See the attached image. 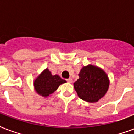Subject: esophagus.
<instances>
[{"label":"esophagus","mask_w":134,"mask_h":134,"mask_svg":"<svg viewBox=\"0 0 134 134\" xmlns=\"http://www.w3.org/2000/svg\"><path fill=\"white\" fill-rule=\"evenodd\" d=\"M67 81L68 82V83H72L73 80H72V79L71 78H69L68 79H67Z\"/></svg>","instance_id":"esophagus-1"}]
</instances>
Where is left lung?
Segmentation results:
<instances>
[{
	"label": "left lung",
	"mask_w": 134,
	"mask_h": 134,
	"mask_svg": "<svg viewBox=\"0 0 134 134\" xmlns=\"http://www.w3.org/2000/svg\"><path fill=\"white\" fill-rule=\"evenodd\" d=\"M79 78L74 83L78 96L88 103H96L107 93L110 85L108 76L103 69L94 65L82 67Z\"/></svg>",
	"instance_id": "left-lung-1"
}]
</instances>
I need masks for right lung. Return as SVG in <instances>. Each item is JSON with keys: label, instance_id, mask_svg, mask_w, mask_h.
<instances>
[{"label": "right lung", "instance_id": "right-lung-1", "mask_svg": "<svg viewBox=\"0 0 134 134\" xmlns=\"http://www.w3.org/2000/svg\"><path fill=\"white\" fill-rule=\"evenodd\" d=\"M66 82V81L60 78L58 74L52 75L49 69L46 68L34 80V85L38 94L46 98L53 93L59 86Z\"/></svg>", "mask_w": 134, "mask_h": 134}]
</instances>
